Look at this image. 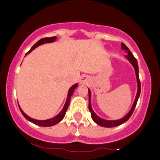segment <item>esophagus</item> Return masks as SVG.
Returning a JSON list of instances; mask_svg holds the SVG:
<instances>
[{
  "label": "esophagus",
  "instance_id": "obj_1",
  "mask_svg": "<svg viewBox=\"0 0 160 160\" xmlns=\"http://www.w3.org/2000/svg\"><path fill=\"white\" fill-rule=\"evenodd\" d=\"M88 81H89V79L88 78H87V76H82L81 78H80V83L82 85H85V84H87L88 83Z\"/></svg>",
  "mask_w": 160,
  "mask_h": 160
}]
</instances>
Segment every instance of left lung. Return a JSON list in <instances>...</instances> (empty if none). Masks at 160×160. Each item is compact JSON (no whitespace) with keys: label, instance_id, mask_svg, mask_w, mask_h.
Returning <instances> with one entry per match:
<instances>
[{"label":"left lung","instance_id":"8db88e82","mask_svg":"<svg viewBox=\"0 0 160 160\" xmlns=\"http://www.w3.org/2000/svg\"><path fill=\"white\" fill-rule=\"evenodd\" d=\"M122 49L123 51H125V53H127L125 58H127V60L131 64V66H133L134 70L135 72V76H136V81H137V93L136 95L135 98V101L133 102L132 106H131L130 111H128V114H126L125 116H123L122 118H119V119H115V120H108L105 119V118H102L101 117H99L94 111L92 108V106H91V91H90V89L88 88L89 90V110H90V113H91V118L94 120V122L95 123H97L98 125L103 127V128H114V127H117V126H119L121 124L124 123L128 121L130 118V117L131 116L133 111L135 110V106L137 104V102H138V98L140 95V91H141V85H140V81H139V78H138V62L135 59V58L133 56V54L131 53V52L130 51V49H128V46H126L124 43H122Z\"/></svg>","mask_w":160,"mask_h":160}]
</instances>
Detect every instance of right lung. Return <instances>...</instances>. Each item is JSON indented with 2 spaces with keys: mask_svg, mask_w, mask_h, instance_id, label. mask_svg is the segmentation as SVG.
Instances as JSON below:
<instances>
[{
  "mask_svg": "<svg viewBox=\"0 0 160 160\" xmlns=\"http://www.w3.org/2000/svg\"><path fill=\"white\" fill-rule=\"evenodd\" d=\"M56 40H57V37L42 38V39H41V40L38 41L36 44H34V45H33V46L31 48L30 50H29V51L26 53V55L29 54V53H31V52H32L33 49H36V48L38 47L39 46H42V45H43V44H46V43H53V42H54ZM78 83H75V84H73V86H72V87L69 89V90H68L67 98H66V102H65V104H64V107H63V108L62 109V111L59 112V114H57L56 116L53 117V118H49V119H46V120H38V119H35V118H30V117L28 116L27 114H25V113L22 111V109L21 108V107L18 105L19 106L20 111H21L22 114H23V116L25 117V118H26L28 121L32 122V123L36 124V125L41 126V127H52V126L56 125V124H58V122H60L61 121H62V120L64 118L65 114H66V111H67L68 107H69V104H70V98H71L72 94H73L74 90H75V89L78 87Z\"/></svg>",
  "mask_w": 160,
  "mask_h": 160,
  "instance_id": "1",
  "label": "right lung"
}]
</instances>
